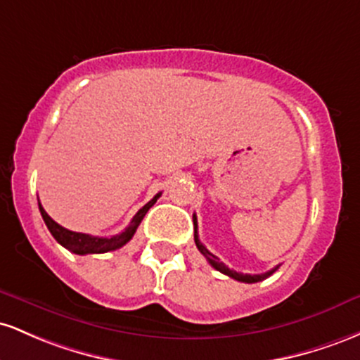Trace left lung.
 <instances>
[{"instance_id":"8db88e82","label":"left lung","mask_w":360,"mask_h":360,"mask_svg":"<svg viewBox=\"0 0 360 360\" xmlns=\"http://www.w3.org/2000/svg\"><path fill=\"white\" fill-rule=\"evenodd\" d=\"M193 240H195V245H197V248H199V252H200L202 255H204L205 258H207L209 264H211L212 267L216 269V270H219V272H223L224 276H228V277L234 278V281L246 282V284H253V282H260V281H264V278L270 277V276H272V274L276 272V270L278 269V265H277L276 269L269 270V272H265V274H257V276H250V274L234 272V270L228 269V267H226V265L223 264V262L219 260V258H217L216 255H212V253L209 252V250L205 248V246L200 243V240H199V233H197V216H195V214H193Z\"/></svg>"}]
</instances>
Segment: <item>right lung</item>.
I'll return each mask as SVG.
<instances>
[{"label": "right lung", "mask_w": 360, "mask_h": 360, "mask_svg": "<svg viewBox=\"0 0 360 360\" xmlns=\"http://www.w3.org/2000/svg\"><path fill=\"white\" fill-rule=\"evenodd\" d=\"M160 195H161V192L156 193V195L153 197V199L149 200L146 205H143V207L137 211L136 216L132 217L131 224H129L122 233L115 234V236H110V238L91 236V234L76 233V231H70V229L63 228V226L56 223L49 214L46 212V209L42 207V204H40V202H39V211H40V214H42L44 223H46L47 228H49L52 236H54L56 241H58L59 245H63L66 250L76 253V255H88V253H107V252H114V250L124 246L132 236H134L137 226L141 224V221H143V217L146 216V212L149 211V209L155 205V202L160 199Z\"/></svg>", "instance_id": "1"}]
</instances>
